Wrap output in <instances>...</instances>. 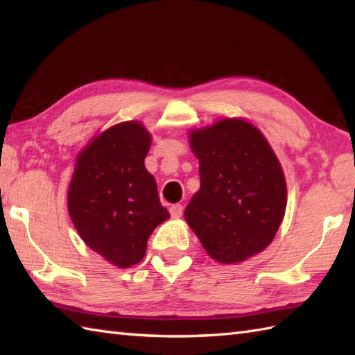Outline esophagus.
Returning a JSON list of instances; mask_svg holds the SVG:
<instances>
[{"mask_svg": "<svg viewBox=\"0 0 355 355\" xmlns=\"http://www.w3.org/2000/svg\"><path fill=\"white\" fill-rule=\"evenodd\" d=\"M169 212H171L172 218H180L183 215V206L182 205H173V206H171Z\"/></svg>", "mask_w": 355, "mask_h": 355, "instance_id": "esophagus-1", "label": "esophagus"}]
</instances>
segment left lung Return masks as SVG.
<instances>
[{
    "instance_id": "obj_1",
    "label": "left lung",
    "mask_w": 355,
    "mask_h": 355,
    "mask_svg": "<svg viewBox=\"0 0 355 355\" xmlns=\"http://www.w3.org/2000/svg\"><path fill=\"white\" fill-rule=\"evenodd\" d=\"M200 160V191L184 220L218 262L235 263L262 252L284 220L286 186L266 137L241 119L191 132Z\"/></svg>"
}]
</instances>
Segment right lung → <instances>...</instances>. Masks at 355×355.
I'll return each instance as SVG.
<instances>
[{"instance_id":"add662e5","label":"right lung","mask_w":355,"mask_h":355,"mask_svg":"<svg viewBox=\"0 0 355 355\" xmlns=\"http://www.w3.org/2000/svg\"><path fill=\"white\" fill-rule=\"evenodd\" d=\"M149 132L137 122L110 128L82 150L69 187V212L84 243L117 267L139 263L169 212L145 168Z\"/></svg>"}]
</instances>
